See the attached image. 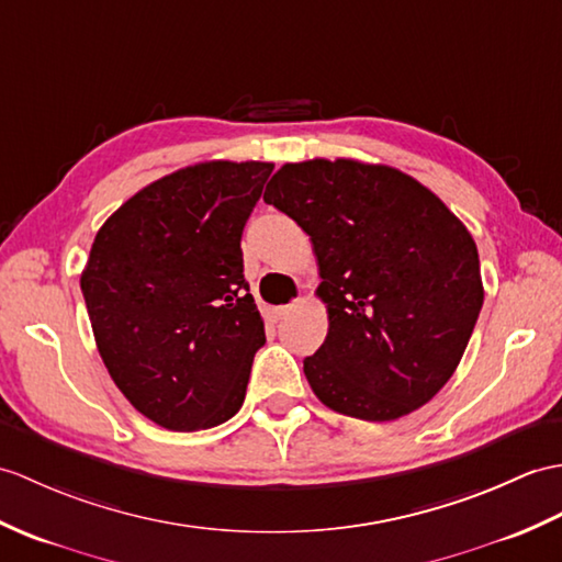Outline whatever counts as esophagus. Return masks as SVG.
I'll use <instances>...</instances> for the list:
<instances>
[{"instance_id": "esophagus-1", "label": "esophagus", "mask_w": 562, "mask_h": 562, "mask_svg": "<svg viewBox=\"0 0 562 562\" xmlns=\"http://www.w3.org/2000/svg\"><path fill=\"white\" fill-rule=\"evenodd\" d=\"M290 308H292V306H270V308H268V318H270V321H280Z\"/></svg>"}]
</instances>
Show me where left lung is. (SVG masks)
I'll list each match as a JSON object with an SVG mask.
<instances>
[{"label": "left lung", "mask_w": 562, "mask_h": 562, "mask_svg": "<svg viewBox=\"0 0 562 562\" xmlns=\"http://www.w3.org/2000/svg\"><path fill=\"white\" fill-rule=\"evenodd\" d=\"M263 201L313 244L328 337L304 373L345 416L395 422L434 400L484 304L479 251L434 191L387 165L286 162Z\"/></svg>", "instance_id": "1"}]
</instances>
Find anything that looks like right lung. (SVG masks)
I'll return each instance as SVG.
<instances>
[{
    "label": "right lung",
    "mask_w": 562,
    "mask_h": 562,
    "mask_svg": "<svg viewBox=\"0 0 562 562\" xmlns=\"http://www.w3.org/2000/svg\"><path fill=\"white\" fill-rule=\"evenodd\" d=\"M272 162H199L153 181L98 229L81 292L112 381L162 428L239 412L263 318L241 232Z\"/></svg>",
    "instance_id": "right-lung-1"
}]
</instances>
